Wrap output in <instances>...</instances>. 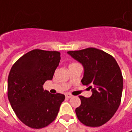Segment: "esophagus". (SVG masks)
<instances>
[{"label": "esophagus", "mask_w": 132, "mask_h": 132, "mask_svg": "<svg viewBox=\"0 0 132 132\" xmlns=\"http://www.w3.org/2000/svg\"><path fill=\"white\" fill-rule=\"evenodd\" d=\"M65 97H66V98H70L71 97H73V95L71 94H66Z\"/></svg>", "instance_id": "esophagus-1"}]
</instances>
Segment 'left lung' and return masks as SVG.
<instances>
[{
    "instance_id": "8db88e82",
    "label": "left lung",
    "mask_w": 132,
    "mask_h": 132,
    "mask_svg": "<svg viewBox=\"0 0 132 132\" xmlns=\"http://www.w3.org/2000/svg\"><path fill=\"white\" fill-rule=\"evenodd\" d=\"M68 53L82 64L81 83L93 93L89 98L79 96L81 103L76 109L77 118L85 126H101L112 118L120 104L123 81L119 65L113 56L97 48Z\"/></svg>"
}]
</instances>
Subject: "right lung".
<instances>
[{
	"instance_id": "1",
	"label": "right lung",
	"mask_w": 132,
	"mask_h": 132,
	"mask_svg": "<svg viewBox=\"0 0 132 132\" xmlns=\"http://www.w3.org/2000/svg\"><path fill=\"white\" fill-rule=\"evenodd\" d=\"M60 53L35 49L13 64L8 77V98L18 118L33 129L47 126L56 119L65 98L63 94L43 89L52 80L60 62Z\"/></svg>"
}]
</instances>
